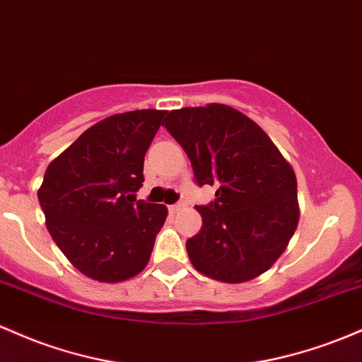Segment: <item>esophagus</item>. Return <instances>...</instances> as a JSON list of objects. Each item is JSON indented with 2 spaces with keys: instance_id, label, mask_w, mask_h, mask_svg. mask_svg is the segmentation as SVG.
<instances>
[{
  "instance_id": "34e87169",
  "label": "esophagus",
  "mask_w": 362,
  "mask_h": 362,
  "mask_svg": "<svg viewBox=\"0 0 362 362\" xmlns=\"http://www.w3.org/2000/svg\"><path fill=\"white\" fill-rule=\"evenodd\" d=\"M168 209L172 213H178V211H180V209H184V202H175V204L168 206Z\"/></svg>"
}]
</instances>
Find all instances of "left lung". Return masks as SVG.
<instances>
[{
	"mask_svg": "<svg viewBox=\"0 0 362 362\" xmlns=\"http://www.w3.org/2000/svg\"><path fill=\"white\" fill-rule=\"evenodd\" d=\"M163 125L187 153L197 185L216 187L214 201L197 206L202 226L185 242L190 263L226 284L259 276L299 223L292 166L264 130L232 106L173 110Z\"/></svg>",
	"mask_w": 362,
	"mask_h": 362,
	"instance_id": "left-lung-1",
	"label": "left lung"
}]
</instances>
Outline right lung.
<instances>
[{
  "label": "right lung",
  "instance_id": "add662e5",
  "mask_svg": "<svg viewBox=\"0 0 362 362\" xmlns=\"http://www.w3.org/2000/svg\"><path fill=\"white\" fill-rule=\"evenodd\" d=\"M163 110L118 113L87 129L47 166L37 197L59 251L105 284L129 280L148 264L168 209L136 199L144 156Z\"/></svg>",
  "mask_w": 362,
  "mask_h": 362
}]
</instances>
